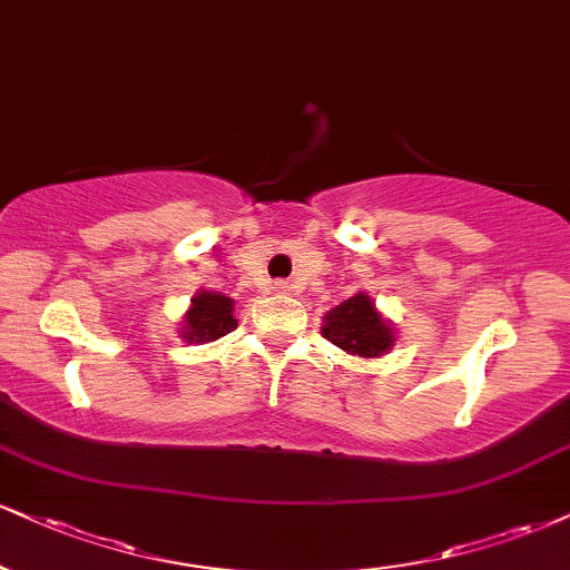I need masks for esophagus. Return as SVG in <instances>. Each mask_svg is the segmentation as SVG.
Wrapping results in <instances>:
<instances>
[{
  "instance_id": "obj_1",
  "label": "esophagus",
  "mask_w": 570,
  "mask_h": 570,
  "mask_svg": "<svg viewBox=\"0 0 570 570\" xmlns=\"http://www.w3.org/2000/svg\"><path fill=\"white\" fill-rule=\"evenodd\" d=\"M271 289L276 292V294H289V292H292V286L286 284V281H273V284H271Z\"/></svg>"
}]
</instances>
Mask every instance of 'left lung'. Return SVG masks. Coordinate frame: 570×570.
<instances>
[{
  "instance_id": "8db88e82",
  "label": "left lung",
  "mask_w": 570,
  "mask_h": 570,
  "mask_svg": "<svg viewBox=\"0 0 570 570\" xmlns=\"http://www.w3.org/2000/svg\"><path fill=\"white\" fill-rule=\"evenodd\" d=\"M321 334L332 345L351 355H361V358H376V355L387 353L395 342L393 326L382 318L366 292H358L355 297L332 307L324 315Z\"/></svg>"
}]
</instances>
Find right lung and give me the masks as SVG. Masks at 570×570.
Returning a JSON list of instances; mask_svg holds the SVG:
<instances>
[{
	"label": "right lung",
	"instance_id": "add662e5",
	"mask_svg": "<svg viewBox=\"0 0 570 570\" xmlns=\"http://www.w3.org/2000/svg\"><path fill=\"white\" fill-rule=\"evenodd\" d=\"M238 326L233 318V299L219 292H198L190 299V311L183 321V340L188 342H215L225 334H230Z\"/></svg>",
	"mask_w": 570,
	"mask_h": 570
}]
</instances>
